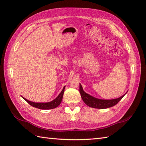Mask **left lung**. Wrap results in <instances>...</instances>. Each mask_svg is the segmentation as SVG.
I'll use <instances>...</instances> for the list:
<instances>
[{"instance_id": "obj_1", "label": "left lung", "mask_w": 146, "mask_h": 146, "mask_svg": "<svg viewBox=\"0 0 146 146\" xmlns=\"http://www.w3.org/2000/svg\"><path fill=\"white\" fill-rule=\"evenodd\" d=\"M79 92L84 103H85L86 105L90 107V108L96 109H106L111 108L112 106H114L115 105L117 104L120 100L122 99L123 97L125 95V94L127 93L126 92L125 94H124L122 96L114 99L106 100L98 99L84 92L80 84L79 86Z\"/></svg>"}]
</instances>
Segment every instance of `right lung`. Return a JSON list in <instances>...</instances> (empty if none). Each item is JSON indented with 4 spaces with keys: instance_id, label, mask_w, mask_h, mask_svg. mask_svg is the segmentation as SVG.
Instances as JSON below:
<instances>
[{
    "instance_id": "1",
    "label": "right lung",
    "mask_w": 146,
    "mask_h": 146,
    "mask_svg": "<svg viewBox=\"0 0 146 146\" xmlns=\"http://www.w3.org/2000/svg\"><path fill=\"white\" fill-rule=\"evenodd\" d=\"M64 89H65V86L64 87L62 91H61V92L59 94V95L58 96L56 99L48 102H34L30 101V100L26 99L25 98H23V97H22V98H23L25 101H27V102H28L31 106H33L34 108L40 109H44V110L52 109H54L57 108L58 106L60 105L61 102H62V99L64 92Z\"/></svg>"
}]
</instances>
